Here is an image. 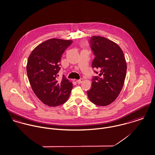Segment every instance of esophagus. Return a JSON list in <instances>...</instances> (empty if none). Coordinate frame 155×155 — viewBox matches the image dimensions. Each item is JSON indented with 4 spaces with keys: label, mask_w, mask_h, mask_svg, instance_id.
Listing matches in <instances>:
<instances>
[{
    "label": "esophagus",
    "mask_w": 155,
    "mask_h": 155,
    "mask_svg": "<svg viewBox=\"0 0 155 155\" xmlns=\"http://www.w3.org/2000/svg\"><path fill=\"white\" fill-rule=\"evenodd\" d=\"M83 78H81V79L78 80L77 81V82L78 84H81V83H83Z\"/></svg>",
    "instance_id": "34e87169"
}]
</instances>
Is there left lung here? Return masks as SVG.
I'll list each match as a JSON object with an SVG mask.
<instances>
[{"label":"left lung","mask_w":155,"mask_h":155,"mask_svg":"<svg viewBox=\"0 0 155 155\" xmlns=\"http://www.w3.org/2000/svg\"><path fill=\"white\" fill-rule=\"evenodd\" d=\"M95 58L92 68L99 71L93 77L91 88L87 91L92 103L101 106L110 104L119 96L124 83L127 63L120 47L101 36H93L89 40Z\"/></svg>","instance_id":"8db88e82"}]
</instances>
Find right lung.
Wrapping results in <instances>:
<instances>
[{
  "label": "right lung",
  "mask_w": 155,
  "mask_h": 155,
  "mask_svg": "<svg viewBox=\"0 0 155 155\" xmlns=\"http://www.w3.org/2000/svg\"><path fill=\"white\" fill-rule=\"evenodd\" d=\"M72 43L70 40L51 38L38 45L30 53L27 73L36 96L44 104L54 107L66 102L72 83L63 75L58 80L62 54Z\"/></svg>",
  "instance_id": "add662e5"
}]
</instances>
